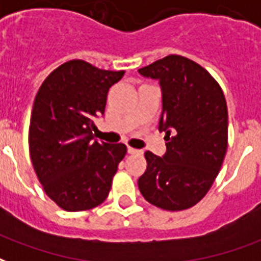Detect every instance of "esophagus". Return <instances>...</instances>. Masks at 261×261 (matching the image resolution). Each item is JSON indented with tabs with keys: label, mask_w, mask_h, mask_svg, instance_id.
I'll list each match as a JSON object with an SVG mask.
<instances>
[{
	"label": "esophagus",
	"mask_w": 261,
	"mask_h": 261,
	"mask_svg": "<svg viewBox=\"0 0 261 261\" xmlns=\"http://www.w3.org/2000/svg\"><path fill=\"white\" fill-rule=\"evenodd\" d=\"M127 152H128V153H131V155H137V153H141L142 150L136 149V148H131V146H128V148H127Z\"/></svg>",
	"instance_id": "34e87169"
}]
</instances>
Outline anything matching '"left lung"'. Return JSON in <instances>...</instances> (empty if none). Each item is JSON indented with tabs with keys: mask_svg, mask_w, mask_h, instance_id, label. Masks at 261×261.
I'll list each match as a JSON object with an SVG mask.
<instances>
[{
	"mask_svg": "<svg viewBox=\"0 0 261 261\" xmlns=\"http://www.w3.org/2000/svg\"><path fill=\"white\" fill-rule=\"evenodd\" d=\"M162 90L159 130L166 133L162 158L146 150L138 188L165 210L190 209L207 194L219 174L228 142V111L223 90L206 69L179 55L138 70Z\"/></svg>",
	"mask_w": 261,
	"mask_h": 261,
	"instance_id": "left-lung-1",
	"label": "left lung"
}]
</instances>
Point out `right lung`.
Segmentation results:
<instances>
[{
    "instance_id": "right-lung-1",
    "label": "right lung",
    "mask_w": 261,
    "mask_h": 261,
    "mask_svg": "<svg viewBox=\"0 0 261 261\" xmlns=\"http://www.w3.org/2000/svg\"><path fill=\"white\" fill-rule=\"evenodd\" d=\"M124 71L101 70L80 59L63 63L44 80L33 105L29 148L45 194L67 212H82L108 198L124 144L94 140L108 91Z\"/></svg>"
}]
</instances>
